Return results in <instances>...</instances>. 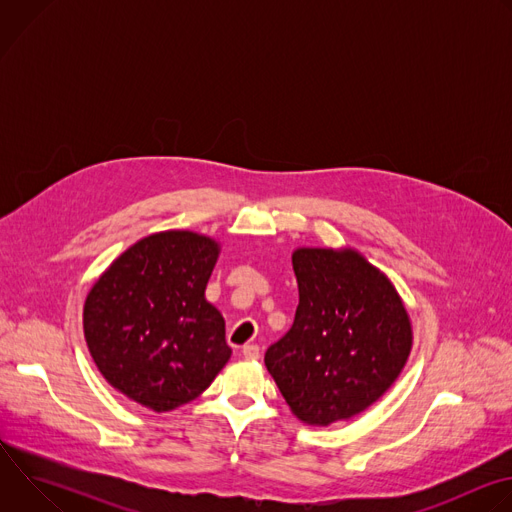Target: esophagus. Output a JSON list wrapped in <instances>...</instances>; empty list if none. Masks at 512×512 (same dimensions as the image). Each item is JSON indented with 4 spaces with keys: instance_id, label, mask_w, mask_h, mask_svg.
<instances>
[{
    "instance_id": "1",
    "label": "esophagus",
    "mask_w": 512,
    "mask_h": 512,
    "mask_svg": "<svg viewBox=\"0 0 512 512\" xmlns=\"http://www.w3.org/2000/svg\"><path fill=\"white\" fill-rule=\"evenodd\" d=\"M259 346L257 344H245L243 346V356L247 358V360H257L259 358Z\"/></svg>"
}]
</instances>
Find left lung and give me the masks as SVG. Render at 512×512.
<instances>
[{
  "mask_svg": "<svg viewBox=\"0 0 512 512\" xmlns=\"http://www.w3.org/2000/svg\"><path fill=\"white\" fill-rule=\"evenodd\" d=\"M300 304L265 367L291 413L326 427L379 401L413 344L391 279L354 249L300 247L291 255Z\"/></svg>",
  "mask_w": 512,
  "mask_h": 512,
  "instance_id": "8db88e82",
  "label": "left lung"
}]
</instances>
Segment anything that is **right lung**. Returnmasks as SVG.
Here are the masks:
<instances>
[{"label":"right lung","mask_w":512,"mask_h":512,"mask_svg":"<svg viewBox=\"0 0 512 512\" xmlns=\"http://www.w3.org/2000/svg\"><path fill=\"white\" fill-rule=\"evenodd\" d=\"M221 245L192 231L143 237L95 281L83 310L107 383L156 413L210 387L231 358L225 318L204 298Z\"/></svg>","instance_id":"right-lung-1"}]
</instances>
